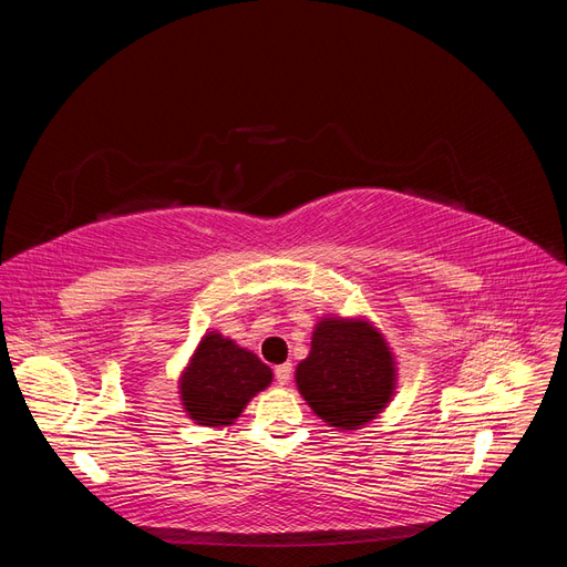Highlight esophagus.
Wrapping results in <instances>:
<instances>
[{"label": "esophagus", "instance_id": "esophagus-1", "mask_svg": "<svg viewBox=\"0 0 567 567\" xmlns=\"http://www.w3.org/2000/svg\"><path fill=\"white\" fill-rule=\"evenodd\" d=\"M290 375H293V364L286 362V364H279L277 369H274V379H277L279 385H288Z\"/></svg>", "mask_w": 567, "mask_h": 567}]
</instances>
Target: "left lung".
<instances>
[{
  "instance_id": "1",
  "label": "left lung",
  "mask_w": 567,
  "mask_h": 567,
  "mask_svg": "<svg viewBox=\"0 0 567 567\" xmlns=\"http://www.w3.org/2000/svg\"><path fill=\"white\" fill-rule=\"evenodd\" d=\"M296 383L319 419L354 431L390 400L392 354L367 321L326 319L312 336L310 357L298 364Z\"/></svg>"
}]
</instances>
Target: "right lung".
<instances>
[{"label": "right lung", "mask_w": 567, "mask_h": 567, "mask_svg": "<svg viewBox=\"0 0 567 567\" xmlns=\"http://www.w3.org/2000/svg\"><path fill=\"white\" fill-rule=\"evenodd\" d=\"M271 383V369L236 342L210 333L182 375V400L196 423L227 425L248 400Z\"/></svg>", "instance_id": "right-lung-1"}]
</instances>
